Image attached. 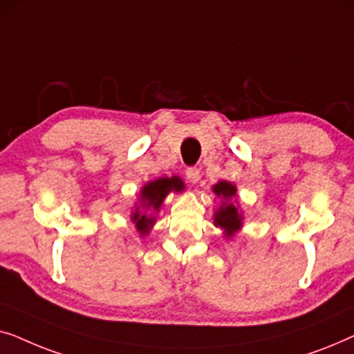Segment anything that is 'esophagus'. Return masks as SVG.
Masks as SVG:
<instances>
[{
  "label": "esophagus",
  "mask_w": 354,
  "mask_h": 354,
  "mask_svg": "<svg viewBox=\"0 0 354 354\" xmlns=\"http://www.w3.org/2000/svg\"><path fill=\"white\" fill-rule=\"evenodd\" d=\"M185 176H187V178L192 183H196L198 180H200V177H201V171L198 167H187Z\"/></svg>",
  "instance_id": "1"
}]
</instances>
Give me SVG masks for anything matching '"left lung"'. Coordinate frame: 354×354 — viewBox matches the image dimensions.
I'll use <instances>...</instances> for the list:
<instances>
[{
	"instance_id": "left-lung-1",
	"label": "left lung",
	"mask_w": 354,
	"mask_h": 354,
	"mask_svg": "<svg viewBox=\"0 0 354 354\" xmlns=\"http://www.w3.org/2000/svg\"><path fill=\"white\" fill-rule=\"evenodd\" d=\"M212 190H214L217 196L227 198V200H229V198H232V196H235V192H236L235 187L232 185V183L225 182V180L217 183V185H214ZM214 222H216V225L222 227V229H224L227 234L230 235V234H234V232L240 227L241 216L239 214V209H236V207L232 205V203H229V205H225V203H224V205L221 206V209L216 211Z\"/></svg>"
}]
</instances>
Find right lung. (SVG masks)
I'll return each instance as SVG.
<instances>
[{
	"mask_svg": "<svg viewBox=\"0 0 354 354\" xmlns=\"http://www.w3.org/2000/svg\"><path fill=\"white\" fill-rule=\"evenodd\" d=\"M182 188L183 183L180 178L177 177L158 178V180L149 182L148 185H145L142 192V207L145 211H140V207H137V211L132 214V221L135 222V225H137V230L142 232V234H147L149 225H153L154 222L153 211L159 209V206H161L162 200L166 198L169 192H180Z\"/></svg>",
	"mask_w": 354,
	"mask_h": 354,
	"instance_id": "1",
	"label": "right lung"
}]
</instances>
